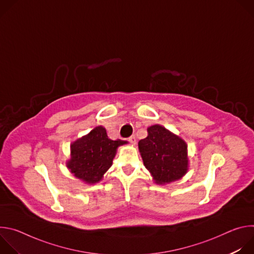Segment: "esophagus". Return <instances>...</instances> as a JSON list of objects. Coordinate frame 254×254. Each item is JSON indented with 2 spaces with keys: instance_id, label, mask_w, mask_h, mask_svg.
Instances as JSON below:
<instances>
[{
  "instance_id": "1",
  "label": "esophagus",
  "mask_w": 254,
  "mask_h": 254,
  "mask_svg": "<svg viewBox=\"0 0 254 254\" xmlns=\"http://www.w3.org/2000/svg\"><path fill=\"white\" fill-rule=\"evenodd\" d=\"M128 140H129V141H130V143H132V144H135V142H136V138H135V136H134V135L129 136V137H128Z\"/></svg>"
}]
</instances>
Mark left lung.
Here are the masks:
<instances>
[{"label": "left lung", "mask_w": 254, "mask_h": 254, "mask_svg": "<svg viewBox=\"0 0 254 254\" xmlns=\"http://www.w3.org/2000/svg\"><path fill=\"white\" fill-rule=\"evenodd\" d=\"M138 150L157 184L173 182L187 173L186 142L162 126L148 128V136L138 141Z\"/></svg>", "instance_id": "left-lung-1"}]
</instances>
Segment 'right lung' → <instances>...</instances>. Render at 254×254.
I'll list each match as a JSON object with an SVG mask.
<instances>
[{
	"mask_svg": "<svg viewBox=\"0 0 254 254\" xmlns=\"http://www.w3.org/2000/svg\"><path fill=\"white\" fill-rule=\"evenodd\" d=\"M125 143L127 141L122 139H111L104 127H96L71 144V159L67 168L84 182L96 183L112 167L117 149Z\"/></svg>",
	"mask_w": 254,
	"mask_h": 254,
	"instance_id": "1",
	"label": "right lung"
}]
</instances>
